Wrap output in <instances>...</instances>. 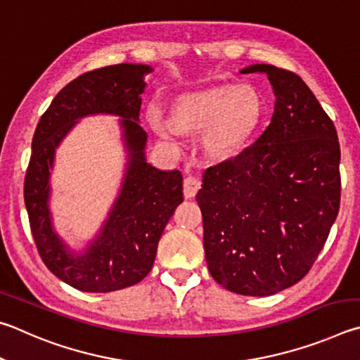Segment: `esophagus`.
Returning <instances> with one entry per match:
<instances>
[{"label":"esophagus","instance_id":"obj_1","mask_svg":"<svg viewBox=\"0 0 360 360\" xmlns=\"http://www.w3.org/2000/svg\"><path fill=\"white\" fill-rule=\"evenodd\" d=\"M199 188H200V181H199V179H196V176L188 175L184 180V193H185L186 199H191L196 196Z\"/></svg>","mask_w":360,"mask_h":360}]
</instances>
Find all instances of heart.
<instances>
[{
    "instance_id": "1",
    "label": "heart",
    "mask_w": 360,
    "mask_h": 360,
    "mask_svg": "<svg viewBox=\"0 0 360 360\" xmlns=\"http://www.w3.org/2000/svg\"><path fill=\"white\" fill-rule=\"evenodd\" d=\"M266 117V103L251 85H215L180 94L169 109V122L151 118L162 137L179 131H202L204 151L213 160H231L242 153Z\"/></svg>"
}]
</instances>
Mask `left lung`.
Listing matches in <instances>:
<instances>
[{
	"label": "left lung",
	"instance_id": "left-lung-1",
	"mask_svg": "<svg viewBox=\"0 0 360 360\" xmlns=\"http://www.w3.org/2000/svg\"><path fill=\"white\" fill-rule=\"evenodd\" d=\"M272 85L264 134L240 155L209 167L196 200L210 275L242 295L266 297L304 278L340 209L335 126L299 75L250 65Z\"/></svg>",
	"mask_w": 360,
	"mask_h": 360
}]
</instances>
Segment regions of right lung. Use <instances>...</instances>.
Returning <instances> with one entry per match:
<instances>
[{
	"instance_id": "1",
	"label": "right lung",
	"mask_w": 360,
	"mask_h": 360,
	"mask_svg": "<svg viewBox=\"0 0 360 360\" xmlns=\"http://www.w3.org/2000/svg\"><path fill=\"white\" fill-rule=\"evenodd\" d=\"M150 65L122 63L85 72L53 98L31 142L25 176V205L37 251L50 272L84 292H112L142 281L153 267L158 242L170 217L184 202L179 170H161L147 161V132L139 113ZM118 116L125 169L120 188L100 229L79 249L54 228L49 199L56 150L79 120Z\"/></svg>"
}]
</instances>
